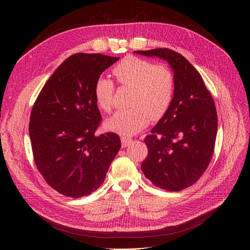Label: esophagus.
Listing matches in <instances>:
<instances>
[{"label": "esophagus", "instance_id": "34e87169", "mask_svg": "<svg viewBox=\"0 0 250 250\" xmlns=\"http://www.w3.org/2000/svg\"><path fill=\"white\" fill-rule=\"evenodd\" d=\"M131 142H132V140L129 139V138H126V137H122V138H121V143H122V147H123V148L127 147Z\"/></svg>", "mask_w": 250, "mask_h": 250}]
</instances>
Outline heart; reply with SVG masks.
I'll return each mask as SVG.
<instances>
[{
  "instance_id": "b5f03b06",
  "label": "heart",
  "mask_w": 250,
  "mask_h": 250,
  "mask_svg": "<svg viewBox=\"0 0 250 250\" xmlns=\"http://www.w3.org/2000/svg\"><path fill=\"white\" fill-rule=\"evenodd\" d=\"M119 85L132 88L130 108L118 110L105 121L106 129L123 135L142 131L151 121H158L170 109L176 89V79L170 66L155 64L148 59L126 56L112 69ZM115 95L111 80L99 78L94 98L101 110L110 111Z\"/></svg>"
}]
</instances>
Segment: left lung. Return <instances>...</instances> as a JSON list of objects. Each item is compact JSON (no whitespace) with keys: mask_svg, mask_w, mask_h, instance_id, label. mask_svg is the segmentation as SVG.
I'll list each match as a JSON object with an SVG mask.
<instances>
[{"mask_svg":"<svg viewBox=\"0 0 250 250\" xmlns=\"http://www.w3.org/2000/svg\"><path fill=\"white\" fill-rule=\"evenodd\" d=\"M134 53L167 60L175 75L172 105L145 139L148 155L141 168L154 186L178 192L194 185L213 157L215 102L198 71L179 53L167 48Z\"/></svg>","mask_w":250,"mask_h":250,"instance_id":"1","label":"left lung"}]
</instances>
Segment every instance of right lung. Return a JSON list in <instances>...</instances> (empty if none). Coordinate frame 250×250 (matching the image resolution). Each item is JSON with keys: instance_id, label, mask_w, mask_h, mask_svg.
Listing matches in <instances>:
<instances>
[{"instance_id": "right-lung-1", "label": "right lung", "mask_w": 250, "mask_h": 250, "mask_svg": "<svg viewBox=\"0 0 250 250\" xmlns=\"http://www.w3.org/2000/svg\"><path fill=\"white\" fill-rule=\"evenodd\" d=\"M119 57L77 53L60 64L36 98L29 134L37 170L66 197L95 192L121 148L119 135H96L101 113L94 98L100 75Z\"/></svg>"}]
</instances>
